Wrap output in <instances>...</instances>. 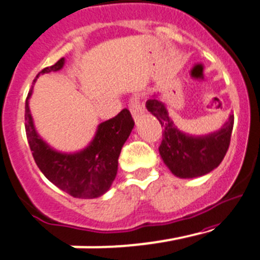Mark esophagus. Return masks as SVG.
<instances>
[{"label": "esophagus", "mask_w": 260, "mask_h": 260, "mask_svg": "<svg viewBox=\"0 0 260 260\" xmlns=\"http://www.w3.org/2000/svg\"><path fill=\"white\" fill-rule=\"evenodd\" d=\"M129 110H131V114H132L133 119H138L140 116L142 115V113H144V110H142V105L141 103H140V100H138V97H133L132 100L129 101Z\"/></svg>", "instance_id": "1"}]
</instances>
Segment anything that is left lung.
<instances>
[{
	"label": "left lung",
	"mask_w": 260,
	"mask_h": 260,
	"mask_svg": "<svg viewBox=\"0 0 260 260\" xmlns=\"http://www.w3.org/2000/svg\"><path fill=\"white\" fill-rule=\"evenodd\" d=\"M146 108L163 127L159 152L164 164L174 176L195 178L219 166L231 141L234 115H230L229 120L217 132L207 136H190L176 127L157 94L146 101Z\"/></svg>",
	"instance_id": "left-lung-1"
}]
</instances>
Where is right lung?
I'll list each match as a JSON object with an SVG mask.
<instances>
[{"mask_svg": "<svg viewBox=\"0 0 260 260\" xmlns=\"http://www.w3.org/2000/svg\"><path fill=\"white\" fill-rule=\"evenodd\" d=\"M65 64L61 57L56 64L37 74L57 72ZM36 81V79H35ZM29 91L25 101V132L31 155L46 178L73 198L94 199L110 188L118 172V159L129 137L135 122L129 110L123 109L114 118L99 124L93 140L78 152H60L46 144L37 133L29 110Z\"/></svg>", "mask_w": 260, "mask_h": 260, "instance_id": "1", "label": "right lung"}]
</instances>
